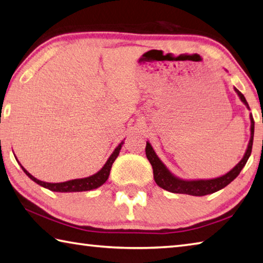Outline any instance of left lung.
I'll use <instances>...</instances> for the list:
<instances>
[{
  "mask_svg": "<svg viewBox=\"0 0 263 263\" xmlns=\"http://www.w3.org/2000/svg\"><path fill=\"white\" fill-rule=\"evenodd\" d=\"M235 92L241 100V102L245 104L247 109L250 106L246 101L244 95L235 87ZM251 119V137L248 141L247 149L245 152L242 159L239 161L235 168H232L229 173L221 176V177L213 178V179H181L177 176H175L171 171L166 168L165 164L160 160V157L156 155L155 151L153 149L149 141L146 144V156L148 161L151 162L153 166V174H154L155 183L163 190L169 191L171 193H179V194H189L194 195V197H202V195L212 194L214 192L222 190L229 185L235 179L238 175L240 174L241 169L244 168L248 157L251 156L252 146H253V137H254V119H253L252 114L250 115Z\"/></svg>",
  "mask_w": 263,
  "mask_h": 263,
  "instance_id": "left-lung-1",
  "label": "left lung"
}]
</instances>
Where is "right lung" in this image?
<instances>
[{"instance_id": "add662e5", "label": "right lung", "mask_w": 263, "mask_h": 263, "mask_svg": "<svg viewBox=\"0 0 263 263\" xmlns=\"http://www.w3.org/2000/svg\"><path fill=\"white\" fill-rule=\"evenodd\" d=\"M124 144V141H122L119 144L115 151L112 152V154L109 156V159L107 160L106 163L100 169L97 174H94L89 177H85V178H77V179H72V180H68V181H63V183H47V181H42L39 180L37 178H35L34 176H32L28 171L24 168V166L21 164L22 169L24 173H25L28 177H30L33 181H35L36 184H39L40 186L45 189H48L52 192H84V191H90L94 189H98L100 186L103 185L106 183L109 174H110V169L111 165L114 163V161L117 159V156L119 154V151Z\"/></svg>"}]
</instances>
